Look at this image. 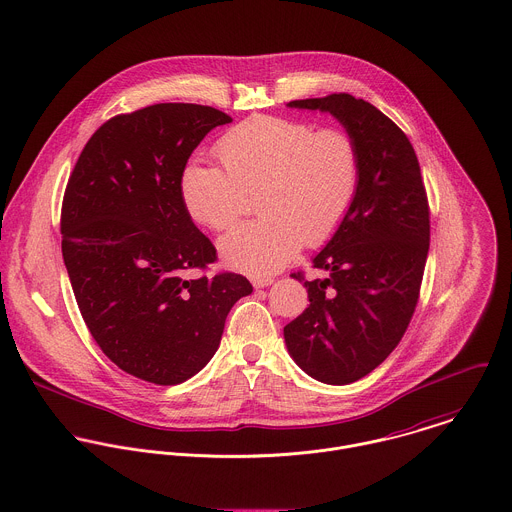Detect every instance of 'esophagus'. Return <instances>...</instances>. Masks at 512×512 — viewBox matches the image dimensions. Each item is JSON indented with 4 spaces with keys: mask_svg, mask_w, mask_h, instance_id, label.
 <instances>
[{
    "mask_svg": "<svg viewBox=\"0 0 512 512\" xmlns=\"http://www.w3.org/2000/svg\"><path fill=\"white\" fill-rule=\"evenodd\" d=\"M252 284H254V288H268L274 284V278H254Z\"/></svg>",
    "mask_w": 512,
    "mask_h": 512,
    "instance_id": "esophagus-1",
    "label": "esophagus"
}]
</instances>
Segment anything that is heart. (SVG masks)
I'll return each mask as SVG.
<instances>
[{
    "mask_svg": "<svg viewBox=\"0 0 512 512\" xmlns=\"http://www.w3.org/2000/svg\"><path fill=\"white\" fill-rule=\"evenodd\" d=\"M224 169L189 163L179 181L185 213L213 230L238 219L246 193L262 217L220 236L226 266L270 276L307 242L329 240L347 219L361 183V153L351 134L305 120L258 114L232 126L217 144Z\"/></svg>",
    "mask_w": 512,
    "mask_h": 512,
    "instance_id": "obj_1",
    "label": "heart"
}]
</instances>
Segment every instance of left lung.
<instances>
[{
  "mask_svg": "<svg viewBox=\"0 0 512 512\" xmlns=\"http://www.w3.org/2000/svg\"><path fill=\"white\" fill-rule=\"evenodd\" d=\"M288 106L329 112L361 153L355 203L313 258L325 278L292 274L309 305L284 327L297 366L341 386L380 365L408 329L430 250L428 197L410 140L363 98L341 92Z\"/></svg>",
  "mask_w": 512,
  "mask_h": 512,
  "instance_id": "left-lung-1",
  "label": "left lung"
}]
</instances>
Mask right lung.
<instances>
[{"label": "right lung", "instance_id": "obj_1", "mask_svg": "<svg viewBox=\"0 0 512 512\" xmlns=\"http://www.w3.org/2000/svg\"><path fill=\"white\" fill-rule=\"evenodd\" d=\"M232 118L201 104H153L102 124L82 149L63 213V258L102 353L153 384H179L217 353L230 307L252 293L240 274L191 278L217 260L185 213L181 173Z\"/></svg>", "mask_w": 512, "mask_h": 512}]
</instances>
